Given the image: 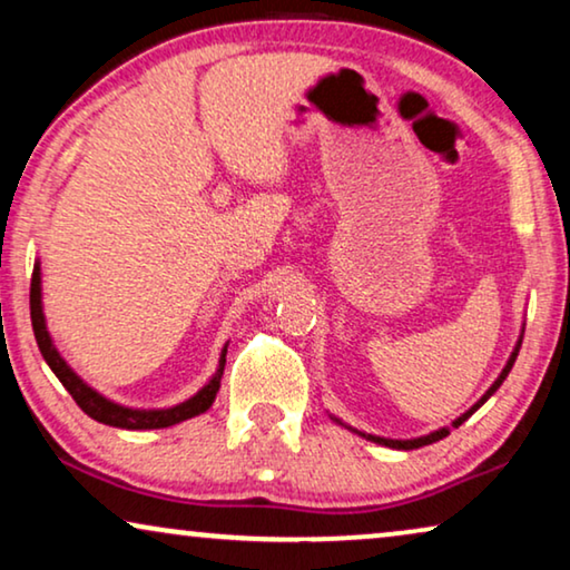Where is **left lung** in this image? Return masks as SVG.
<instances>
[{
  "instance_id": "left-lung-1",
  "label": "left lung",
  "mask_w": 570,
  "mask_h": 570,
  "mask_svg": "<svg viewBox=\"0 0 570 570\" xmlns=\"http://www.w3.org/2000/svg\"><path fill=\"white\" fill-rule=\"evenodd\" d=\"M521 337H524V334H521ZM521 337H519V342H517V347H513V353H511V357H509V363H505V365H503L501 376H498V379L493 381V386H490V389H488V392L480 396V402H474V404H472V407H470V410H466V412H464V415H459V417H456V420H454V423H451V425H454V428H459V425H462V423H464V420L472 415V412H478V410L482 407V404H485V402L490 400V396H493V394L498 392V386H501V384H503V381H505V376H509V371L513 368V361H517V355H519V347H521ZM332 420H337V417H332ZM337 423H340V420H337ZM340 425H342V423H340ZM350 431H353V433H357V435H363V439H368V441H373V443H381V446H389V449H402V451H410V449H420V446H428V443H435V441L446 439V435H449V428H439V431H433V433H428V435H420V439H410V441H396V439H381V435L361 433V431H355V428H350Z\"/></svg>"
}]
</instances>
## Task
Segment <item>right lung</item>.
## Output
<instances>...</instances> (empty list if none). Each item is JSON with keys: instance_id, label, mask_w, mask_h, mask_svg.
Returning <instances> with one entry per match:
<instances>
[{"instance_id": "obj_1", "label": "right lung", "mask_w": 570, "mask_h": 570, "mask_svg": "<svg viewBox=\"0 0 570 570\" xmlns=\"http://www.w3.org/2000/svg\"><path fill=\"white\" fill-rule=\"evenodd\" d=\"M30 322H33V334H36L38 350H41L43 361L49 363V368L53 373H57V379L65 384L67 392L72 394V400L80 404V410L85 412V415H90L92 420H98V423H104V425L124 428V431H155V428H168V425L184 423V420L197 417V415H202V412H207L209 407H213L217 389H220L228 345L223 347L220 365H217L215 376L209 379L207 384L191 396V400L176 404V407L131 410V407H121V404L106 400L104 394H98L96 389L85 384V381L77 376L72 368H69L65 357L59 355V350L53 347L51 334H49V330H46V316H43V303H41V262H36L33 277H30Z\"/></svg>"}]
</instances>
